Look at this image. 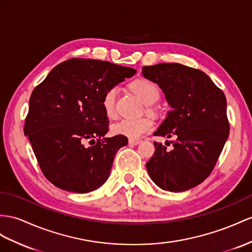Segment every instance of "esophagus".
<instances>
[{
  "mask_svg": "<svg viewBox=\"0 0 252 252\" xmlns=\"http://www.w3.org/2000/svg\"><path fill=\"white\" fill-rule=\"evenodd\" d=\"M141 143L140 139H128V144L131 146H137Z\"/></svg>",
  "mask_w": 252,
  "mask_h": 252,
  "instance_id": "obj_1",
  "label": "esophagus"
}]
</instances>
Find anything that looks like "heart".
<instances>
[{
  "instance_id": "obj_1",
  "label": "heart",
  "mask_w": 252,
  "mask_h": 252,
  "mask_svg": "<svg viewBox=\"0 0 252 252\" xmlns=\"http://www.w3.org/2000/svg\"><path fill=\"white\" fill-rule=\"evenodd\" d=\"M132 92L136 94L145 104H147V111L153 114L156 113V108L152 104L159 98V90L158 86L147 79H137L130 84ZM118 95V88L112 87L106 90L102 98V108L104 111L106 117L109 119L115 118L116 116V100ZM153 127V122L150 118L141 117L137 119H122L112 126V132L115 135L126 136L130 139H136L148 132H150Z\"/></svg>"
}]
</instances>
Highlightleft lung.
<instances>
[{
  "instance_id": "obj_1",
  "label": "left lung",
  "mask_w": 252,
  "mask_h": 252,
  "mask_svg": "<svg viewBox=\"0 0 252 252\" xmlns=\"http://www.w3.org/2000/svg\"><path fill=\"white\" fill-rule=\"evenodd\" d=\"M143 75L162 88L172 108L154 135L175 138L171 149L154 141L148 173L165 190L195 188L211 175L229 136L225 95L203 71L181 63L145 66Z\"/></svg>"
}]
</instances>
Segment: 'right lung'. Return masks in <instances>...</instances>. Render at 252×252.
Listing matches in <instances>:
<instances>
[{"label": "right lung", "mask_w": 252, "mask_h": 252, "mask_svg": "<svg viewBox=\"0 0 252 252\" xmlns=\"http://www.w3.org/2000/svg\"><path fill=\"white\" fill-rule=\"evenodd\" d=\"M136 70L109 62L71 59L57 64L30 98L24 124L40 169L56 188L85 193L105 183L126 136L106 138V90Z\"/></svg>", "instance_id": "obj_1"}]
</instances>
